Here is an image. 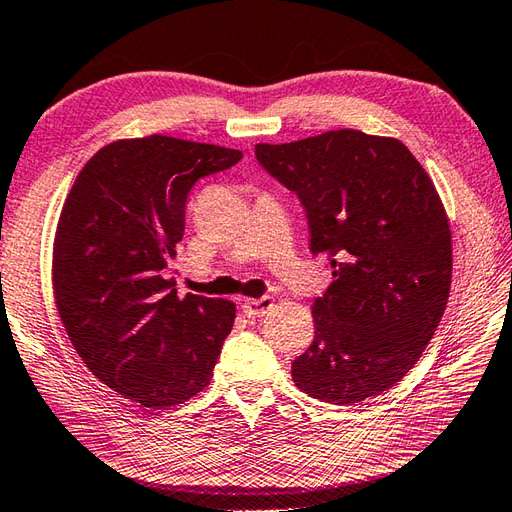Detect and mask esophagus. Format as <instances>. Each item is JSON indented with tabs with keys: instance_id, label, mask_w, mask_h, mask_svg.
I'll list each match as a JSON object with an SVG mask.
<instances>
[{
	"instance_id": "34e87169",
	"label": "esophagus",
	"mask_w": 512,
	"mask_h": 512,
	"mask_svg": "<svg viewBox=\"0 0 512 512\" xmlns=\"http://www.w3.org/2000/svg\"><path fill=\"white\" fill-rule=\"evenodd\" d=\"M272 310V299L270 296H261V299H248L242 303V312L248 318H261Z\"/></svg>"
}]
</instances>
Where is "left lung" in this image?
Wrapping results in <instances>:
<instances>
[{"mask_svg": "<svg viewBox=\"0 0 512 512\" xmlns=\"http://www.w3.org/2000/svg\"><path fill=\"white\" fill-rule=\"evenodd\" d=\"M255 154L301 198L310 251L334 275L294 384L340 406L382 395L419 362L449 299L451 231L430 174L399 139L353 128Z\"/></svg>", "mask_w": 512, "mask_h": 512, "instance_id": "1", "label": "left lung"}]
</instances>
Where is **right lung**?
I'll return each mask as SVG.
<instances>
[{
    "label": "right lung",
    "mask_w": 512,
    "mask_h": 512,
    "mask_svg": "<svg viewBox=\"0 0 512 512\" xmlns=\"http://www.w3.org/2000/svg\"><path fill=\"white\" fill-rule=\"evenodd\" d=\"M240 150L168 135L117 139L85 163L56 224L52 288L67 336L102 384L144 408L207 388L235 303L185 294L163 277L198 178Z\"/></svg>",
    "instance_id": "1"
}]
</instances>
